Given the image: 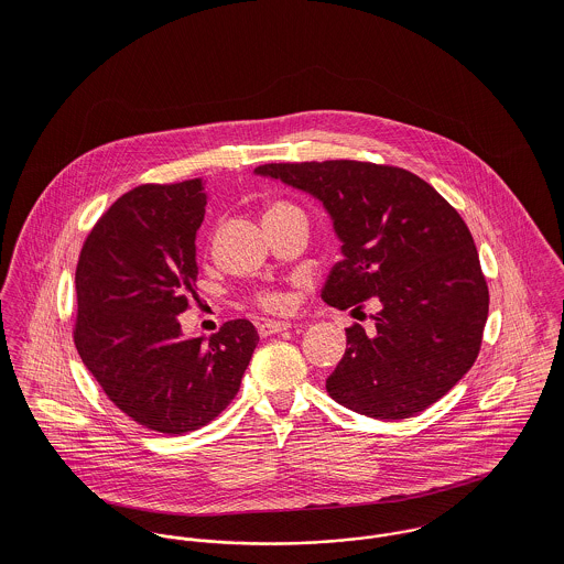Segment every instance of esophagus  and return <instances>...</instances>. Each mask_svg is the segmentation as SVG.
Wrapping results in <instances>:
<instances>
[{
	"label": "esophagus",
	"instance_id": "obj_1",
	"mask_svg": "<svg viewBox=\"0 0 564 564\" xmlns=\"http://www.w3.org/2000/svg\"><path fill=\"white\" fill-rule=\"evenodd\" d=\"M286 329H291V323L289 322H264L258 325V334L262 338H267L271 334H278V332H286Z\"/></svg>",
	"mask_w": 564,
	"mask_h": 564
}]
</instances>
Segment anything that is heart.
Masks as SVG:
<instances>
[{"instance_id": "heart-1", "label": "heart", "mask_w": 564, "mask_h": 564, "mask_svg": "<svg viewBox=\"0 0 564 564\" xmlns=\"http://www.w3.org/2000/svg\"><path fill=\"white\" fill-rule=\"evenodd\" d=\"M275 208H278V206H275ZM258 302H260V306L267 308V311H282V308L286 306V297L280 295V293H262V295L258 297Z\"/></svg>"}]
</instances>
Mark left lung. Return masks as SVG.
Segmentation results:
<instances>
[{
    "mask_svg": "<svg viewBox=\"0 0 564 564\" xmlns=\"http://www.w3.org/2000/svg\"><path fill=\"white\" fill-rule=\"evenodd\" d=\"M317 199L340 241L322 300L345 311L373 300L376 327L345 329L347 349L325 380L332 400L373 419H408L471 369L488 317L478 249L460 215L398 166L325 161L262 164Z\"/></svg>",
    "mask_w": 564,
    "mask_h": 564,
    "instance_id": "left-lung-1",
    "label": "left lung"
}]
</instances>
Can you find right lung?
I'll return each mask as SVG.
<instances>
[{
  "mask_svg": "<svg viewBox=\"0 0 564 564\" xmlns=\"http://www.w3.org/2000/svg\"><path fill=\"white\" fill-rule=\"evenodd\" d=\"M208 199L202 180L126 193L90 230L76 269L82 362L110 402L161 434L197 430L232 402L260 338L247 319L184 338Z\"/></svg>",
  "mask_w": 564,
  "mask_h": 564,
  "instance_id": "add662e5",
  "label": "right lung"
}]
</instances>
